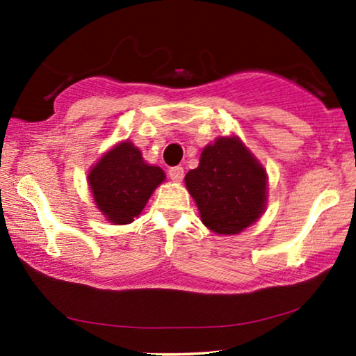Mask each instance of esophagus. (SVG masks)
<instances>
[{"label": "esophagus", "instance_id": "obj_1", "mask_svg": "<svg viewBox=\"0 0 356 356\" xmlns=\"http://www.w3.org/2000/svg\"><path fill=\"white\" fill-rule=\"evenodd\" d=\"M168 177L172 181L175 183H181L183 181V177H184V170L183 167H173L168 170Z\"/></svg>", "mask_w": 356, "mask_h": 356}]
</instances>
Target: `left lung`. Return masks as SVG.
<instances>
[{
    "mask_svg": "<svg viewBox=\"0 0 356 356\" xmlns=\"http://www.w3.org/2000/svg\"><path fill=\"white\" fill-rule=\"evenodd\" d=\"M184 183L202 223L217 235H236L266 209L267 173L236 136L206 145Z\"/></svg>",
    "mask_w": 356,
    "mask_h": 356,
    "instance_id": "obj_1",
    "label": "left lung"
}]
</instances>
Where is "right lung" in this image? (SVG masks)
Returning a JSON list of instances; mask_svg holds the SVG:
<instances>
[{
  "label": "right lung",
  "instance_id": "obj_1",
  "mask_svg": "<svg viewBox=\"0 0 356 356\" xmlns=\"http://www.w3.org/2000/svg\"><path fill=\"white\" fill-rule=\"evenodd\" d=\"M87 179L97 209L110 223L124 225L143 212L155 188L163 183L165 173L145 163L133 143L123 140L92 167Z\"/></svg>",
  "mask_w": 356,
  "mask_h": 356
}]
</instances>
